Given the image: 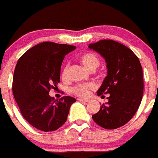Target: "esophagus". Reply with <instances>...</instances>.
<instances>
[{
  "label": "esophagus",
  "mask_w": 158,
  "mask_h": 158,
  "mask_svg": "<svg viewBox=\"0 0 158 158\" xmlns=\"http://www.w3.org/2000/svg\"><path fill=\"white\" fill-rule=\"evenodd\" d=\"M78 100H79V101H80V102H89V100H88V99H82V98H79V99H78Z\"/></svg>",
  "instance_id": "34e87169"
}]
</instances>
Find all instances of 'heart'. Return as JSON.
<instances>
[{"mask_svg":"<svg viewBox=\"0 0 158 158\" xmlns=\"http://www.w3.org/2000/svg\"><path fill=\"white\" fill-rule=\"evenodd\" d=\"M79 61L89 71L93 72L96 69L99 65V60L97 56L93 52H84L79 56ZM69 73V65H65L62 69L61 73V78L63 80L68 78ZM95 87L94 84L93 83H83V84H78V85H74L71 89V92L73 94L76 95L81 97H85L88 95L90 90L93 89Z\"/></svg>","mask_w":158,"mask_h":158,"instance_id":"1","label":"heart"}]
</instances>
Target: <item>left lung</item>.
I'll use <instances>...</instances> for the list:
<instances>
[{
  "instance_id": "left-lung-1",
  "label": "left lung",
  "mask_w": 158,
  "mask_h": 158,
  "mask_svg": "<svg viewBox=\"0 0 158 158\" xmlns=\"http://www.w3.org/2000/svg\"><path fill=\"white\" fill-rule=\"evenodd\" d=\"M89 48L106 62L107 76L97 95L110 94L108 102L92 117L102 128L116 129L129 122L140 106L143 93L142 66L132 50L116 41L100 40Z\"/></svg>"
}]
</instances>
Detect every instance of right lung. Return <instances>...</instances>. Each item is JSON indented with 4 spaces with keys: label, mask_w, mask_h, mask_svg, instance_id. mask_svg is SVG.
I'll return each mask as SVG.
<instances>
[{
    "label": "right lung",
    "mask_w": 158,
    "mask_h": 158,
    "mask_svg": "<svg viewBox=\"0 0 158 158\" xmlns=\"http://www.w3.org/2000/svg\"><path fill=\"white\" fill-rule=\"evenodd\" d=\"M74 45L45 42L35 45L18 59L14 73V97L23 117L31 126L45 132L56 131L66 122L76 99L63 96L54 100L49 91L60 82L65 55Z\"/></svg>",
    "instance_id": "right-lung-1"
}]
</instances>
